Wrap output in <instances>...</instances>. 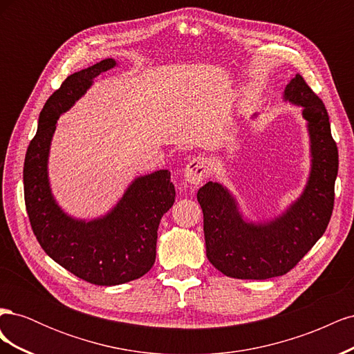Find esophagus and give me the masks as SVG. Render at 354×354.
I'll return each mask as SVG.
<instances>
[{
  "label": "esophagus",
  "mask_w": 354,
  "mask_h": 354,
  "mask_svg": "<svg viewBox=\"0 0 354 354\" xmlns=\"http://www.w3.org/2000/svg\"><path fill=\"white\" fill-rule=\"evenodd\" d=\"M185 180L190 185H201L209 174V164L208 159L203 156H195L189 160V164L185 167Z\"/></svg>",
  "instance_id": "esophagus-1"
}]
</instances>
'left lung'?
Listing matches in <instances>:
<instances>
[{
    "label": "left lung",
    "mask_w": 354,
    "mask_h": 354,
    "mask_svg": "<svg viewBox=\"0 0 354 354\" xmlns=\"http://www.w3.org/2000/svg\"><path fill=\"white\" fill-rule=\"evenodd\" d=\"M283 97L303 106L312 142V173L291 208L269 223H245L221 185L208 181L198 190L208 260L236 279H270L294 269L325 233L334 209L338 147L325 104L301 75L286 85Z\"/></svg>",
    "instance_id": "8db88e82"
}]
</instances>
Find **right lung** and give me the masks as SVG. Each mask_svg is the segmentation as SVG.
<instances>
[{"mask_svg": "<svg viewBox=\"0 0 354 354\" xmlns=\"http://www.w3.org/2000/svg\"><path fill=\"white\" fill-rule=\"evenodd\" d=\"M115 65L104 59L62 82L39 113L24 165L25 205L41 248L80 279L102 286L138 279L152 269L159 221L176 201L168 169L136 178L108 216L88 223L66 216L51 196L47 159L57 120Z\"/></svg>", "mask_w": 354, "mask_h": 354, "instance_id": "right-lung-1", "label": "right lung"}]
</instances>
